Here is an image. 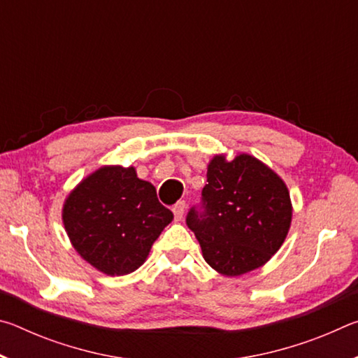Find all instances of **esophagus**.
<instances>
[{"mask_svg": "<svg viewBox=\"0 0 358 358\" xmlns=\"http://www.w3.org/2000/svg\"><path fill=\"white\" fill-rule=\"evenodd\" d=\"M185 208H186V205H185V202H178L177 205H175L173 207V216H175V221H181V217H183V215H185Z\"/></svg>", "mask_w": 358, "mask_h": 358, "instance_id": "obj_1", "label": "esophagus"}]
</instances>
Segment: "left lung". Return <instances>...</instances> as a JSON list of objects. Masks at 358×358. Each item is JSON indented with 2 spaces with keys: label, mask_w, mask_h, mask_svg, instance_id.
Segmentation results:
<instances>
[{
  "label": "left lung",
  "mask_w": 358,
  "mask_h": 358,
  "mask_svg": "<svg viewBox=\"0 0 358 358\" xmlns=\"http://www.w3.org/2000/svg\"><path fill=\"white\" fill-rule=\"evenodd\" d=\"M202 197L203 213L191 210L186 222L217 273L241 276L260 268L287 237L294 211L289 189L256 156L215 155Z\"/></svg>",
  "instance_id": "1"
}]
</instances>
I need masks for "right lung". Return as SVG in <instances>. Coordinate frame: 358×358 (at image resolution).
<instances>
[{"label": "right lung", "instance_id": "right-lung-1", "mask_svg": "<svg viewBox=\"0 0 358 358\" xmlns=\"http://www.w3.org/2000/svg\"><path fill=\"white\" fill-rule=\"evenodd\" d=\"M62 220L85 262L104 275L123 276L143 265L173 215L136 167L102 166L66 196Z\"/></svg>", "mask_w": 358, "mask_h": 358}]
</instances>
